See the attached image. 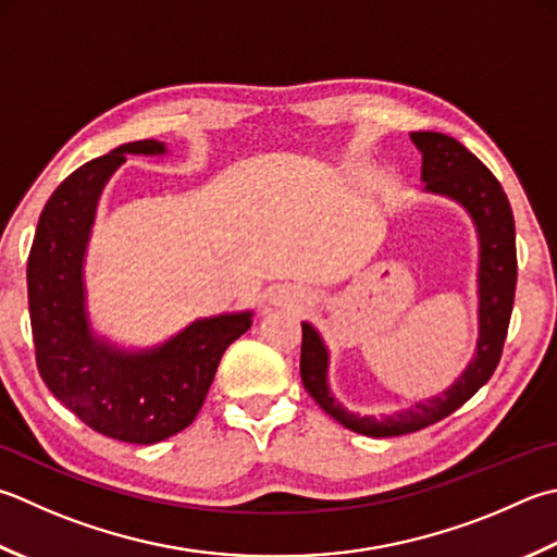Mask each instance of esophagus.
<instances>
[{
  "label": "esophagus",
  "mask_w": 557,
  "mask_h": 557,
  "mask_svg": "<svg viewBox=\"0 0 557 557\" xmlns=\"http://www.w3.org/2000/svg\"><path fill=\"white\" fill-rule=\"evenodd\" d=\"M270 301L275 304V307H299V304L304 301V294L299 289H292V287H282V289H275L270 294Z\"/></svg>",
  "instance_id": "obj_1"
}]
</instances>
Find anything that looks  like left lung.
<instances>
[{"mask_svg": "<svg viewBox=\"0 0 557 557\" xmlns=\"http://www.w3.org/2000/svg\"><path fill=\"white\" fill-rule=\"evenodd\" d=\"M422 154L424 190L459 202L471 214L481 242L478 263V345L466 372L444 391L424 403H416L391 416H355L337 403L329 388V350L311 323H301V362L304 388L311 398L343 428L367 437H398L418 432L451 416L471 398L503 357L511 307L517 289V244L515 214L499 181L485 163L471 154L461 141L442 133H410Z\"/></svg>", "mask_w": 557, "mask_h": 557, "instance_id": "8db88e82", "label": "left lung"}]
</instances>
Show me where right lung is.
Returning <instances> with one entry per match:
<instances>
[{
    "label": "right lung",
    "instance_id": "right-lung-1",
    "mask_svg": "<svg viewBox=\"0 0 557 557\" xmlns=\"http://www.w3.org/2000/svg\"><path fill=\"white\" fill-rule=\"evenodd\" d=\"M127 154H166L139 139L64 178L40 212L28 256V311L36 364L62 406L106 437L157 444L198 416L224 350L250 329V311L200 319L145 352L96 337L86 315L84 253L103 185Z\"/></svg>",
    "mask_w": 557,
    "mask_h": 557
}]
</instances>
